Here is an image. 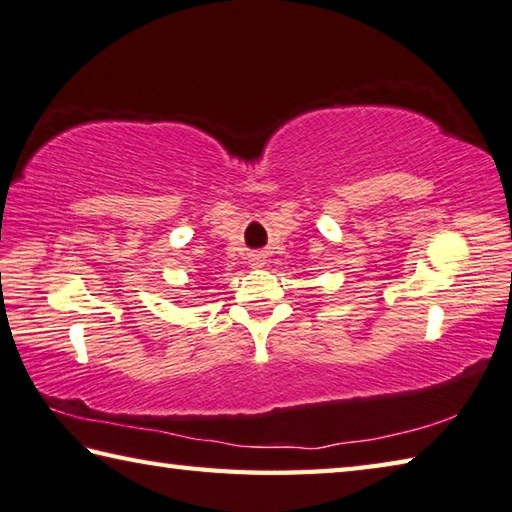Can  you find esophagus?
<instances>
[{"label":"esophagus","instance_id":"34e87169","mask_svg":"<svg viewBox=\"0 0 512 512\" xmlns=\"http://www.w3.org/2000/svg\"><path fill=\"white\" fill-rule=\"evenodd\" d=\"M249 265H252V267H263L265 265L263 254H252V258H249Z\"/></svg>","mask_w":512,"mask_h":512}]
</instances>
